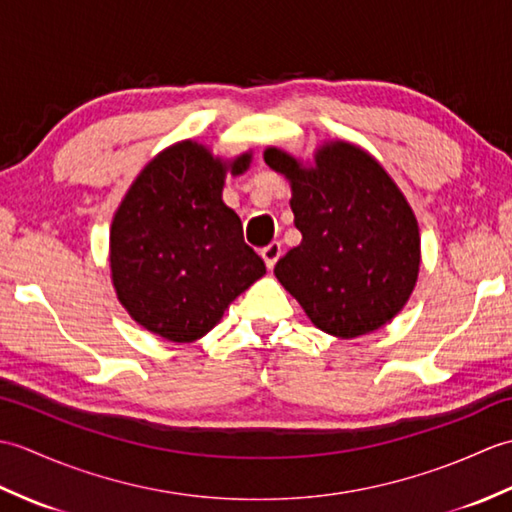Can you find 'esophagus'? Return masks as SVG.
I'll use <instances>...</instances> for the list:
<instances>
[{
  "label": "esophagus",
  "instance_id": "obj_1",
  "mask_svg": "<svg viewBox=\"0 0 512 512\" xmlns=\"http://www.w3.org/2000/svg\"><path fill=\"white\" fill-rule=\"evenodd\" d=\"M279 257H281V244H279V242L268 244V246L262 250V259H264V264H266L268 270L275 268Z\"/></svg>",
  "mask_w": 512,
  "mask_h": 512
}]
</instances>
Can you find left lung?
I'll use <instances>...</instances> for the list:
<instances>
[{"label": "left lung", "instance_id": "1", "mask_svg": "<svg viewBox=\"0 0 512 512\" xmlns=\"http://www.w3.org/2000/svg\"><path fill=\"white\" fill-rule=\"evenodd\" d=\"M290 182L301 244L275 277L308 319L336 339L376 332L407 306L420 273V228L385 167L354 143L323 140L312 162L266 147Z\"/></svg>", "mask_w": 512, "mask_h": 512}]
</instances>
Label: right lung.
Here are the masks:
<instances>
[{
	"instance_id": "right-lung-1",
	"label": "right lung",
	"mask_w": 512,
	"mask_h": 512,
	"mask_svg": "<svg viewBox=\"0 0 512 512\" xmlns=\"http://www.w3.org/2000/svg\"><path fill=\"white\" fill-rule=\"evenodd\" d=\"M250 160L253 151L224 160L198 140H180L147 162L118 204L112 286L129 317L160 339H202L266 275L222 200L226 173L242 176Z\"/></svg>"
}]
</instances>
